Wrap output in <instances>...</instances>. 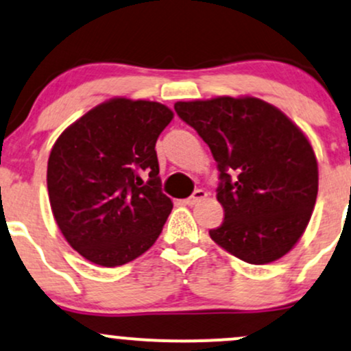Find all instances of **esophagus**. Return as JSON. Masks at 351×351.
<instances>
[{
    "label": "esophagus",
    "mask_w": 351,
    "mask_h": 351,
    "mask_svg": "<svg viewBox=\"0 0 351 351\" xmlns=\"http://www.w3.org/2000/svg\"><path fill=\"white\" fill-rule=\"evenodd\" d=\"M206 197H207V192L206 191H202V189H197L194 194L189 197V199L184 200V204H186V206H195L197 202L204 200V199H206Z\"/></svg>",
    "instance_id": "obj_1"
}]
</instances>
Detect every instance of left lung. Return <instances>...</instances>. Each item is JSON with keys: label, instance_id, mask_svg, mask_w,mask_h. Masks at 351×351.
Masks as SVG:
<instances>
[{"label": "left lung", "instance_id": "8db88e82", "mask_svg": "<svg viewBox=\"0 0 351 351\" xmlns=\"http://www.w3.org/2000/svg\"><path fill=\"white\" fill-rule=\"evenodd\" d=\"M177 116L210 147L226 217L208 230L222 249L247 263L283 257L312 217L318 192L315 152L282 111L257 97L176 102Z\"/></svg>", "mask_w": 351, "mask_h": 351}]
</instances>
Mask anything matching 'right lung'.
I'll return each instance as SVG.
<instances>
[{"mask_svg":"<svg viewBox=\"0 0 351 351\" xmlns=\"http://www.w3.org/2000/svg\"><path fill=\"white\" fill-rule=\"evenodd\" d=\"M174 112L152 101H106L71 124L51 149L48 192L74 250L119 267L151 249L172 210L160 191L156 143ZM143 175H149L144 183Z\"/></svg>","mask_w":351,"mask_h":351,"instance_id":"add662e5","label":"right lung"}]
</instances>
